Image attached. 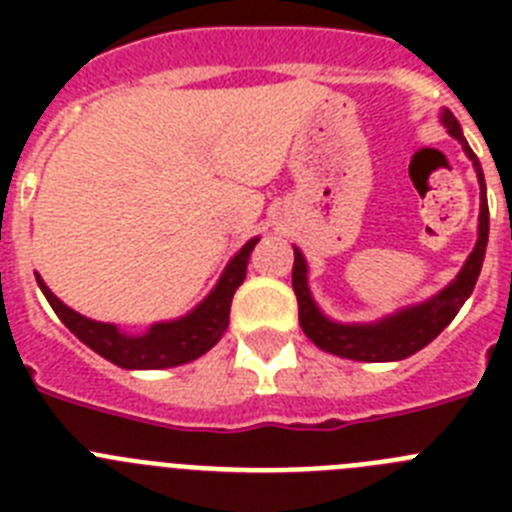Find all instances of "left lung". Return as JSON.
<instances>
[{
  "label": "left lung",
  "mask_w": 512,
  "mask_h": 512,
  "mask_svg": "<svg viewBox=\"0 0 512 512\" xmlns=\"http://www.w3.org/2000/svg\"><path fill=\"white\" fill-rule=\"evenodd\" d=\"M443 125L449 128V133L456 140H461V146L467 151V156L474 161L477 169L479 184H482V205H479V241L474 246L472 256L467 259L464 269L459 271L456 282L443 289L441 295L433 300L423 302L418 307L402 310L392 318L382 320L377 325H338L330 323L320 315L307 289V266L302 253L295 248V266H292V287L297 295V307H300V325L305 330V336L312 343L328 354L343 356V359L354 361H400L413 356L423 346L433 341L451 320L456 318L459 307L464 305L469 295H472L474 284H477L479 271H482V261H485L487 251V235H490V210H487V194H485V176H482V166H479L477 156L472 148L467 146V140L461 135L459 122L454 120L451 112H443Z\"/></svg>",
  "instance_id": "8db88e82"
}]
</instances>
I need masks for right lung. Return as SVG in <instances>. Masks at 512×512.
<instances>
[{
    "mask_svg": "<svg viewBox=\"0 0 512 512\" xmlns=\"http://www.w3.org/2000/svg\"><path fill=\"white\" fill-rule=\"evenodd\" d=\"M256 243H259V238L248 241L241 251L235 253L223 279L217 282L210 297L192 315L174 320V323L153 325L146 336H125L115 325L84 318V315L63 305L51 289L45 287L38 274H35V279H38L45 300L51 302L61 323L99 356L122 366V369H169V366L187 364V361L207 354L220 341V336L228 328L230 302H233L235 289L241 287L243 279H246L248 259H251Z\"/></svg>",
    "mask_w": 512,
    "mask_h": 512,
    "instance_id": "right-lung-1",
    "label": "right lung"
}]
</instances>
